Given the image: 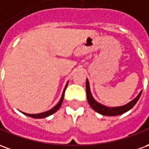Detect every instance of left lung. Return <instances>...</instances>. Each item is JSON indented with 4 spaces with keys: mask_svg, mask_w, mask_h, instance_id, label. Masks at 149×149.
Here are the masks:
<instances>
[{
    "mask_svg": "<svg viewBox=\"0 0 149 149\" xmlns=\"http://www.w3.org/2000/svg\"><path fill=\"white\" fill-rule=\"evenodd\" d=\"M142 91L140 92V93L138 94V96L134 100L130 101L129 103L126 104L125 105L119 107H113V108H110V107L104 106L101 104L98 103L97 101L95 100L90 92V87H89V83L88 79H86V93H87V99L88 101V104H90V106L95 111L98 113H100L101 115L104 116H118L121 115L125 112H128V110H130L136 104V102L139 100V98L141 97Z\"/></svg>",
    "mask_w": 149,
    "mask_h": 149,
    "instance_id": "obj_1",
    "label": "left lung"
}]
</instances>
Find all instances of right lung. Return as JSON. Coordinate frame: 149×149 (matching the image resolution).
Instances as JSON below:
<instances>
[{
	"label": "right lung",
	"instance_id": "right-lung-1",
	"mask_svg": "<svg viewBox=\"0 0 149 149\" xmlns=\"http://www.w3.org/2000/svg\"><path fill=\"white\" fill-rule=\"evenodd\" d=\"M68 82L66 84L65 87V89L63 91V93H62V96H61V100L60 101L58 102V104L56 105L55 107H53L52 109L49 110V111H47V112H41V113H38V114H28V113H25V112H22V113H24V115L28 116H30V117H33V118H45V117H47V116H49L52 115L53 114L54 112H56L57 110L60 109V107L61 106V104L63 102V100H64V97H65V89H66V88L68 86Z\"/></svg>",
	"mask_w": 149,
	"mask_h": 149
}]
</instances>
